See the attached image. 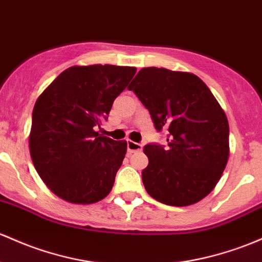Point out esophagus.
Segmentation results:
<instances>
[{
	"mask_svg": "<svg viewBox=\"0 0 262 262\" xmlns=\"http://www.w3.org/2000/svg\"><path fill=\"white\" fill-rule=\"evenodd\" d=\"M126 148H128V153H136V151L142 150L143 145L139 143L133 142V140H126Z\"/></svg>",
	"mask_w": 262,
	"mask_h": 262,
	"instance_id": "obj_1",
	"label": "esophagus"
}]
</instances>
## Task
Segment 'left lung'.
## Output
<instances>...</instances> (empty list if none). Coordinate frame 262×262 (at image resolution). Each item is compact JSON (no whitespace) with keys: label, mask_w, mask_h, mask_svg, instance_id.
Masks as SVG:
<instances>
[{"label":"left lung","mask_w":262,"mask_h":262,"mask_svg":"<svg viewBox=\"0 0 262 262\" xmlns=\"http://www.w3.org/2000/svg\"><path fill=\"white\" fill-rule=\"evenodd\" d=\"M148 109L168 145L146 144L142 171L151 198L171 206H188L210 194L229 159L225 112L199 77L188 72L146 67L129 85Z\"/></svg>","instance_id":"8db88e82"}]
</instances>
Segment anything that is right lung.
<instances>
[{
    "mask_svg": "<svg viewBox=\"0 0 262 262\" xmlns=\"http://www.w3.org/2000/svg\"><path fill=\"white\" fill-rule=\"evenodd\" d=\"M137 68L73 66L36 100L30 133L34 168L48 189L72 204H93L113 188L126 142L96 132Z\"/></svg>",
    "mask_w": 262,
    "mask_h": 262,
    "instance_id": "add662e5",
    "label": "right lung"
}]
</instances>
